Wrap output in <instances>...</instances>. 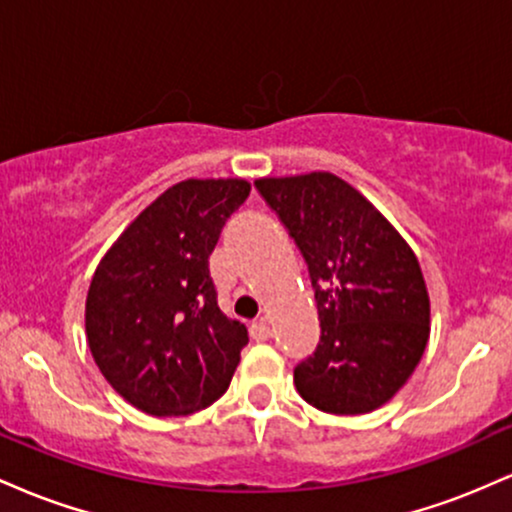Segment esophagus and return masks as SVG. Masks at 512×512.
Returning a JSON list of instances; mask_svg holds the SVG:
<instances>
[{
  "label": "esophagus",
  "mask_w": 512,
  "mask_h": 512,
  "mask_svg": "<svg viewBox=\"0 0 512 512\" xmlns=\"http://www.w3.org/2000/svg\"><path fill=\"white\" fill-rule=\"evenodd\" d=\"M250 337L255 339V342H267V339L272 337V327H269L264 320L252 322V325H250Z\"/></svg>",
  "instance_id": "1"
}]
</instances>
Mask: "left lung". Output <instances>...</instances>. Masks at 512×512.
<instances>
[{"mask_svg":"<svg viewBox=\"0 0 512 512\" xmlns=\"http://www.w3.org/2000/svg\"><path fill=\"white\" fill-rule=\"evenodd\" d=\"M308 264L320 344L293 368L298 392L330 414H366L407 383L428 342L419 260L349 182L332 173L255 182Z\"/></svg>","mask_w":512,"mask_h":512,"instance_id":"left-lung-1","label":"left lung"}]
</instances>
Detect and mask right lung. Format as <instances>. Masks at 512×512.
Instances as JSON below:
<instances>
[{
    "mask_svg": "<svg viewBox=\"0 0 512 512\" xmlns=\"http://www.w3.org/2000/svg\"><path fill=\"white\" fill-rule=\"evenodd\" d=\"M250 195L245 180L168 187L108 250L86 298V337L117 395L154 416L207 409L248 344L216 301L209 255Z\"/></svg>",
    "mask_w": 512,
    "mask_h": 512,
    "instance_id": "1",
    "label": "right lung"
}]
</instances>
